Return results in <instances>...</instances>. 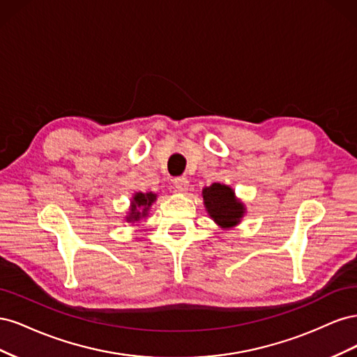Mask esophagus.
<instances>
[{
  "mask_svg": "<svg viewBox=\"0 0 357 357\" xmlns=\"http://www.w3.org/2000/svg\"><path fill=\"white\" fill-rule=\"evenodd\" d=\"M174 186L178 192H186L188 186H189V181L186 177H177V178H174Z\"/></svg>",
  "mask_w": 357,
  "mask_h": 357,
  "instance_id": "esophagus-1",
  "label": "esophagus"
}]
</instances>
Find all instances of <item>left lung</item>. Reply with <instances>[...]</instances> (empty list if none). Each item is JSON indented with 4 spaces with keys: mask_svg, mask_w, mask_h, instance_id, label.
<instances>
[{
    "mask_svg": "<svg viewBox=\"0 0 357 357\" xmlns=\"http://www.w3.org/2000/svg\"><path fill=\"white\" fill-rule=\"evenodd\" d=\"M204 204L214 222L229 228L240 222L244 214V205L234 197V190L228 186L214 183L202 190Z\"/></svg>",
    "mask_w": 357,
    "mask_h": 357,
    "instance_id": "8db88e82",
    "label": "left lung"
}]
</instances>
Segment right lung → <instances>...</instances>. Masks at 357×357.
I'll return each instance as SVG.
<instances>
[{
  "label": "right lung",
  "mask_w": 357,
  "mask_h": 357,
  "mask_svg": "<svg viewBox=\"0 0 357 357\" xmlns=\"http://www.w3.org/2000/svg\"><path fill=\"white\" fill-rule=\"evenodd\" d=\"M156 199L155 193H137L134 197V202H132V208H131V214L128 215V220H139V218H144L147 214V210L152 202ZM142 207V211H139V207Z\"/></svg>",
  "instance_id": "right-lung-1"
}]
</instances>
